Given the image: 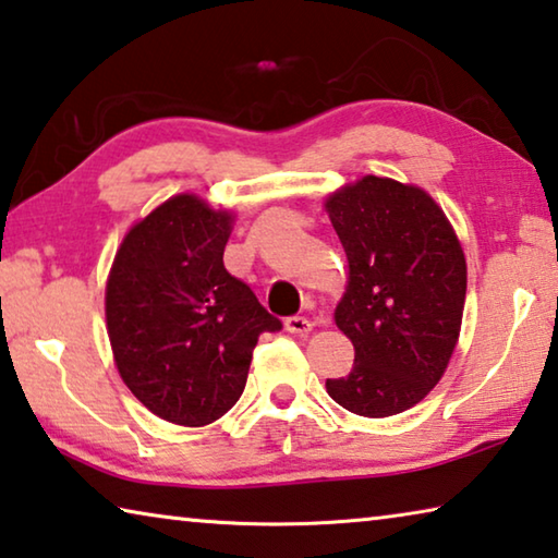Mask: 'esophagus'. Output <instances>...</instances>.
<instances>
[{
	"label": "esophagus",
	"mask_w": 558,
	"mask_h": 558,
	"mask_svg": "<svg viewBox=\"0 0 558 558\" xmlns=\"http://www.w3.org/2000/svg\"><path fill=\"white\" fill-rule=\"evenodd\" d=\"M286 329L290 335H307L310 329H313V323H310V319L302 317V315H290L286 319Z\"/></svg>",
	"instance_id": "34e87169"
}]
</instances>
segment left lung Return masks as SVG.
Wrapping results in <instances>:
<instances>
[{"label":"left lung","instance_id":"1","mask_svg":"<svg viewBox=\"0 0 558 558\" xmlns=\"http://www.w3.org/2000/svg\"><path fill=\"white\" fill-rule=\"evenodd\" d=\"M349 260L337 327L354 366L327 393L356 415L384 418L426 399L456 349L465 307V256L440 206L418 186L384 177L327 199Z\"/></svg>","mask_w":558,"mask_h":558}]
</instances>
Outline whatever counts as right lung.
Listing matches in <instances>:
<instances>
[{"instance_id": "add662e5", "label": "right lung", "mask_w": 558, "mask_h": 558, "mask_svg": "<svg viewBox=\"0 0 558 558\" xmlns=\"http://www.w3.org/2000/svg\"><path fill=\"white\" fill-rule=\"evenodd\" d=\"M231 214L179 194L135 223L106 288L128 389L159 418L206 426L241 399L253 349L282 323L223 266Z\"/></svg>"}]
</instances>
